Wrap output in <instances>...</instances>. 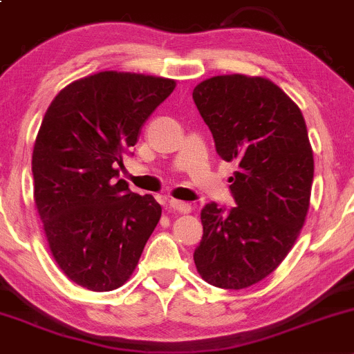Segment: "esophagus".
Wrapping results in <instances>:
<instances>
[{"instance_id":"1","label":"esophagus","mask_w":354,"mask_h":354,"mask_svg":"<svg viewBox=\"0 0 354 354\" xmlns=\"http://www.w3.org/2000/svg\"><path fill=\"white\" fill-rule=\"evenodd\" d=\"M167 205H169L171 209L176 210V212H180V214H188L192 210L190 203L181 202V200H176V198H169V200H167Z\"/></svg>"}]
</instances>
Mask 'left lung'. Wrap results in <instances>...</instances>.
Here are the masks:
<instances>
[{
  "mask_svg": "<svg viewBox=\"0 0 354 354\" xmlns=\"http://www.w3.org/2000/svg\"><path fill=\"white\" fill-rule=\"evenodd\" d=\"M217 154L238 169L230 178L236 207H203L197 272L223 289L266 279L286 259L310 207L313 151L296 102L266 77L217 75L194 88Z\"/></svg>",
  "mask_w": 354,
  "mask_h": 354,
  "instance_id": "left-lung-1",
  "label": "left lung"
}]
</instances>
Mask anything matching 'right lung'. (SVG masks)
<instances>
[{
	"label": "right lung",
	"instance_id": "right-lung-1",
	"mask_svg": "<svg viewBox=\"0 0 354 354\" xmlns=\"http://www.w3.org/2000/svg\"><path fill=\"white\" fill-rule=\"evenodd\" d=\"M174 87L173 78L99 71L62 88L42 118L34 203L53 259L78 286H123L159 223L156 198L116 180V164Z\"/></svg>",
	"mask_w": 354,
	"mask_h": 354
}]
</instances>
